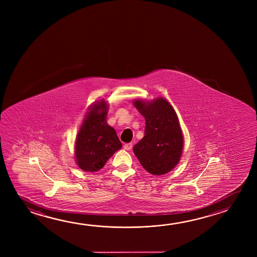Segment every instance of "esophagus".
<instances>
[{
    "mask_svg": "<svg viewBox=\"0 0 257 257\" xmlns=\"http://www.w3.org/2000/svg\"><path fill=\"white\" fill-rule=\"evenodd\" d=\"M132 148H133V143H126L123 145V149L126 151H130Z\"/></svg>",
    "mask_w": 257,
    "mask_h": 257,
    "instance_id": "1",
    "label": "esophagus"
}]
</instances>
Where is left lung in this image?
<instances>
[{
    "label": "left lung",
    "mask_w": 257,
    "mask_h": 257,
    "mask_svg": "<svg viewBox=\"0 0 257 257\" xmlns=\"http://www.w3.org/2000/svg\"><path fill=\"white\" fill-rule=\"evenodd\" d=\"M135 107L145 117L144 136L134 147L143 168L155 176L172 170L180 160L183 134L172 105L163 97L151 103L135 100Z\"/></svg>",
    "instance_id": "8db88e82"
}]
</instances>
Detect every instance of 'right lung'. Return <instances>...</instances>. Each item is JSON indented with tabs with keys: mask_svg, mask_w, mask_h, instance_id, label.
I'll return each mask as SVG.
<instances>
[{
	"mask_svg": "<svg viewBox=\"0 0 257 257\" xmlns=\"http://www.w3.org/2000/svg\"><path fill=\"white\" fill-rule=\"evenodd\" d=\"M106 109L104 100L92 105L77 135L76 161L84 171L101 169L114 152L122 148L114 128L105 122Z\"/></svg>",
	"mask_w": 257,
	"mask_h": 257,
	"instance_id": "right-lung-1",
	"label": "right lung"
}]
</instances>
